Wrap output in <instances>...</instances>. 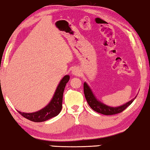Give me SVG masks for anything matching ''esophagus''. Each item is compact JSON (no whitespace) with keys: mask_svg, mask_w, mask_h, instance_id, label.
<instances>
[{"mask_svg":"<svg viewBox=\"0 0 150 150\" xmlns=\"http://www.w3.org/2000/svg\"><path fill=\"white\" fill-rule=\"evenodd\" d=\"M72 74H74V75H79V71L78 70H76V69H75V70H73Z\"/></svg>","mask_w":150,"mask_h":150,"instance_id":"34e87169","label":"esophagus"}]
</instances>
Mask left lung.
<instances>
[{"label": "left lung", "mask_w": 150, "mask_h": 150, "mask_svg": "<svg viewBox=\"0 0 150 150\" xmlns=\"http://www.w3.org/2000/svg\"><path fill=\"white\" fill-rule=\"evenodd\" d=\"M84 93L88 104L94 111L100 113V114H102L107 115V116L108 115H114L122 112L128 107V106L131 105V104L133 103L134 99L136 98L135 97V98L132 99L131 101H129L128 103L125 104V105L119 106V107L117 108H112L106 105L105 104L102 103L100 101L97 100V99L95 98L94 95L93 94L92 91H91L89 86L87 85V84H86V82L84 83Z\"/></svg>", "instance_id": "8db88e82"}]
</instances>
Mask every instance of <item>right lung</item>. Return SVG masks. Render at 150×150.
Returning a JSON list of instances; mask_svg holds the SVG:
<instances>
[{
	"label": "right lung",
	"instance_id": "1",
	"mask_svg": "<svg viewBox=\"0 0 150 150\" xmlns=\"http://www.w3.org/2000/svg\"><path fill=\"white\" fill-rule=\"evenodd\" d=\"M69 80L70 76L68 75L65 76L63 78L56 89L51 101L43 109L34 113H22L19 111L18 112L28 120L35 122H44L57 116L62 109L63 94L66 83L69 81Z\"/></svg>",
	"mask_w": 150,
	"mask_h": 150
}]
</instances>
